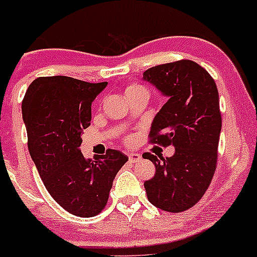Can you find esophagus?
Instances as JSON below:
<instances>
[{"mask_svg":"<svg viewBox=\"0 0 257 257\" xmlns=\"http://www.w3.org/2000/svg\"><path fill=\"white\" fill-rule=\"evenodd\" d=\"M128 158H129V162L131 163H137L141 160V155L137 154V153H131V154L128 155Z\"/></svg>","mask_w":257,"mask_h":257,"instance_id":"esophagus-1","label":"esophagus"}]
</instances>
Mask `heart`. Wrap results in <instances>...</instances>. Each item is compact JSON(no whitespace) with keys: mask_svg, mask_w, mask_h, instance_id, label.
Segmentation results:
<instances>
[{"mask_svg":"<svg viewBox=\"0 0 257 257\" xmlns=\"http://www.w3.org/2000/svg\"><path fill=\"white\" fill-rule=\"evenodd\" d=\"M141 90H145L144 87H142V85H138V84H132V85H129V87H126L125 94H128V93L141 92Z\"/></svg>","mask_w":257,"mask_h":257,"instance_id":"heart-1","label":"heart"}]
</instances>
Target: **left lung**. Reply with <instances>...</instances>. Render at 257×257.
I'll use <instances>...</instances> for the list:
<instances>
[{
	"instance_id": "left-lung-1",
	"label": "left lung",
	"mask_w": 257,
	"mask_h": 257,
	"mask_svg": "<svg viewBox=\"0 0 257 257\" xmlns=\"http://www.w3.org/2000/svg\"><path fill=\"white\" fill-rule=\"evenodd\" d=\"M143 79L169 98L153 120L149 143L175 147L170 158L143 155L155 165L144 183L148 200L164 211H185L203 198L216 169L219 92L208 71L190 59L152 67Z\"/></svg>"
}]
</instances>
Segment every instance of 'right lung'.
Listing matches in <instances>:
<instances>
[{"label": "right lung", "mask_w": 257, "mask_h": 257, "mask_svg": "<svg viewBox=\"0 0 257 257\" xmlns=\"http://www.w3.org/2000/svg\"><path fill=\"white\" fill-rule=\"evenodd\" d=\"M105 87L107 82L40 77L22 100L28 150L43 184L56 203L80 217L105 208L114 178L128 162L115 149L94 162L84 159L79 150L82 132L90 125L92 102Z\"/></svg>", "instance_id": "right-lung-1"}]
</instances>
